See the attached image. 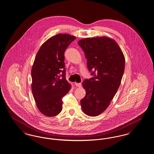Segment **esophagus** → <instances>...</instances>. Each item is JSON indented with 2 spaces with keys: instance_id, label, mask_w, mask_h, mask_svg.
I'll return each mask as SVG.
<instances>
[{
  "instance_id": "1",
  "label": "esophagus",
  "mask_w": 154,
  "mask_h": 154,
  "mask_svg": "<svg viewBox=\"0 0 154 154\" xmlns=\"http://www.w3.org/2000/svg\"><path fill=\"white\" fill-rule=\"evenodd\" d=\"M75 85L77 86V87H79V88H81V86H82V85H81V83H77V82L75 83Z\"/></svg>"
}]
</instances>
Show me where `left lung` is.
<instances>
[{
  "mask_svg": "<svg viewBox=\"0 0 154 154\" xmlns=\"http://www.w3.org/2000/svg\"><path fill=\"white\" fill-rule=\"evenodd\" d=\"M93 77L84 80L86 91L80 101L82 111L97 116L108 107L120 85L125 69V57L117 42L109 37L87 38L79 42Z\"/></svg>",
  "mask_w": 154,
  "mask_h": 154,
  "instance_id": "obj_1",
  "label": "left lung"
}]
</instances>
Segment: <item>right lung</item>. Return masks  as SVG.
Here are the masks:
<instances>
[{
    "label": "right lung",
    "instance_id": "obj_1",
    "mask_svg": "<svg viewBox=\"0 0 154 154\" xmlns=\"http://www.w3.org/2000/svg\"><path fill=\"white\" fill-rule=\"evenodd\" d=\"M76 37L58 34L50 38L37 52L31 69V90L38 110L48 117L62 109V98L71 89L66 79L64 53Z\"/></svg>",
    "mask_w": 154,
    "mask_h": 154
}]
</instances>
